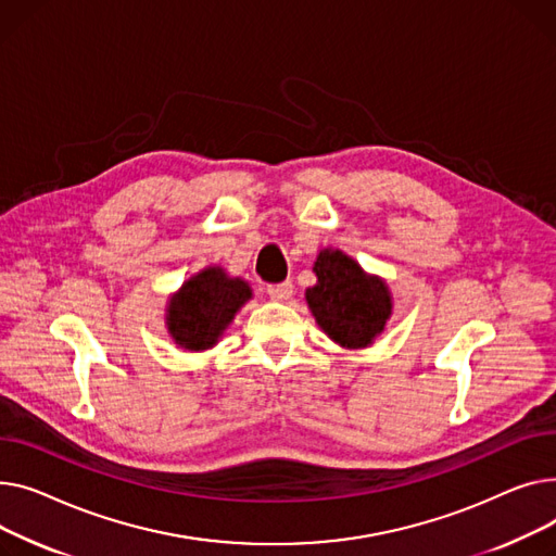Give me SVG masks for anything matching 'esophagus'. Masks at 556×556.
Listing matches in <instances>:
<instances>
[{
  "instance_id": "esophagus-1",
  "label": "esophagus",
  "mask_w": 556,
  "mask_h": 556,
  "mask_svg": "<svg viewBox=\"0 0 556 556\" xmlns=\"http://www.w3.org/2000/svg\"><path fill=\"white\" fill-rule=\"evenodd\" d=\"M267 293H269V299H271V301L285 303V301H289V299H291L293 285H291L289 280H287V282H278V285H269V287H267Z\"/></svg>"
}]
</instances>
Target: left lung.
<instances>
[{"mask_svg": "<svg viewBox=\"0 0 556 556\" xmlns=\"http://www.w3.org/2000/svg\"><path fill=\"white\" fill-rule=\"evenodd\" d=\"M314 274L318 280L305 291V301L318 328L341 348H368L393 314L388 285L339 249H323Z\"/></svg>", "mask_w": 556, "mask_h": 556, "instance_id": "8db88e82", "label": "left lung"}]
</instances>
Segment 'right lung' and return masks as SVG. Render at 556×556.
I'll use <instances>...</instances> for the list:
<instances>
[{
    "label": "right lung",
    "mask_w": 556,
    "mask_h": 556,
    "mask_svg": "<svg viewBox=\"0 0 556 556\" xmlns=\"http://www.w3.org/2000/svg\"><path fill=\"white\" fill-rule=\"evenodd\" d=\"M249 299L251 287L247 280L231 278L222 267H206L168 299V332L184 350H208Z\"/></svg>",
    "instance_id": "1"
}]
</instances>
